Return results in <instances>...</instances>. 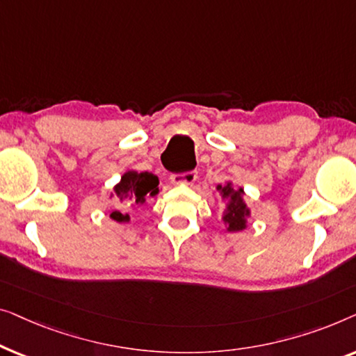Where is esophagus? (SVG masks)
Segmentation results:
<instances>
[{"label": "esophagus", "mask_w": 356, "mask_h": 356, "mask_svg": "<svg viewBox=\"0 0 356 356\" xmlns=\"http://www.w3.org/2000/svg\"><path fill=\"white\" fill-rule=\"evenodd\" d=\"M197 180V171H188L184 174H174L171 176V182L174 185H192Z\"/></svg>", "instance_id": "1"}]
</instances>
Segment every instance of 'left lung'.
I'll use <instances>...</instances> for the list:
<instances>
[{
    "mask_svg": "<svg viewBox=\"0 0 356 356\" xmlns=\"http://www.w3.org/2000/svg\"><path fill=\"white\" fill-rule=\"evenodd\" d=\"M216 190L224 202L221 221L224 222L226 232H240L248 227V219L252 216V209L245 202V190L242 187L235 188L232 182L216 185Z\"/></svg>",
    "mask_w": 356,
    "mask_h": 356,
    "instance_id": "8db88e82",
    "label": "left lung"
}]
</instances>
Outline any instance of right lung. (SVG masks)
I'll return each mask as SVG.
<instances>
[{"label":"right lung","mask_w":356,"mask_h":356,"mask_svg":"<svg viewBox=\"0 0 356 356\" xmlns=\"http://www.w3.org/2000/svg\"><path fill=\"white\" fill-rule=\"evenodd\" d=\"M158 184V177L152 172H138L134 171V169L124 172L121 180L113 187V192L109 193V197H116L122 204H127V208L114 209L109 214V218L119 224L130 222L127 209L140 207V204L147 202L148 197H156L159 193Z\"/></svg>","instance_id":"right-lung-1"}]
</instances>
